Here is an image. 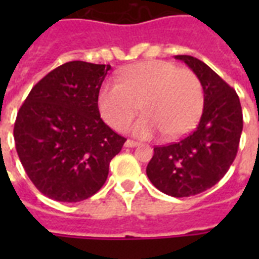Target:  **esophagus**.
Masks as SVG:
<instances>
[{
  "label": "esophagus",
  "mask_w": 259,
  "mask_h": 259,
  "mask_svg": "<svg viewBox=\"0 0 259 259\" xmlns=\"http://www.w3.org/2000/svg\"><path fill=\"white\" fill-rule=\"evenodd\" d=\"M138 145H140V144H138L137 141H133V140H127V141L125 142L126 148H136V146Z\"/></svg>",
  "instance_id": "obj_1"
}]
</instances>
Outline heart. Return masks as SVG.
Listing matches in <instances>:
<instances>
[{
	"label": "heart",
	"mask_w": 259,
	"mask_h": 259,
	"mask_svg": "<svg viewBox=\"0 0 259 259\" xmlns=\"http://www.w3.org/2000/svg\"><path fill=\"white\" fill-rule=\"evenodd\" d=\"M102 118L113 129H126L140 109L132 133L140 138L161 132L168 140L184 137L204 109V89L193 71L162 60L142 62L121 71L119 83H105L98 94Z\"/></svg>",
	"instance_id": "b5f03b06"
}]
</instances>
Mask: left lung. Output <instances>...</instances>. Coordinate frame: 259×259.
Returning a JSON list of instances; mask_svg holds the SVG:
<instances>
[{"instance_id": "obj_1", "label": "left lung", "mask_w": 259, "mask_h": 259, "mask_svg": "<svg viewBox=\"0 0 259 259\" xmlns=\"http://www.w3.org/2000/svg\"><path fill=\"white\" fill-rule=\"evenodd\" d=\"M200 78L204 109L192 133L169 145L156 146L146 175L152 184L173 197L193 196L213 187L237 156L243 117L239 98L205 63L176 55Z\"/></svg>"}]
</instances>
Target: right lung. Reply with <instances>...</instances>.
Instances as JSON below:
<instances>
[{"label": "right lung", "instance_id": "1", "mask_svg": "<svg viewBox=\"0 0 259 259\" xmlns=\"http://www.w3.org/2000/svg\"><path fill=\"white\" fill-rule=\"evenodd\" d=\"M110 68L80 60L59 66L30 90L18 110L16 150L30 181L50 199L76 203L93 196L125 144L98 109Z\"/></svg>", "mask_w": 259, "mask_h": 259}]
</instances>
